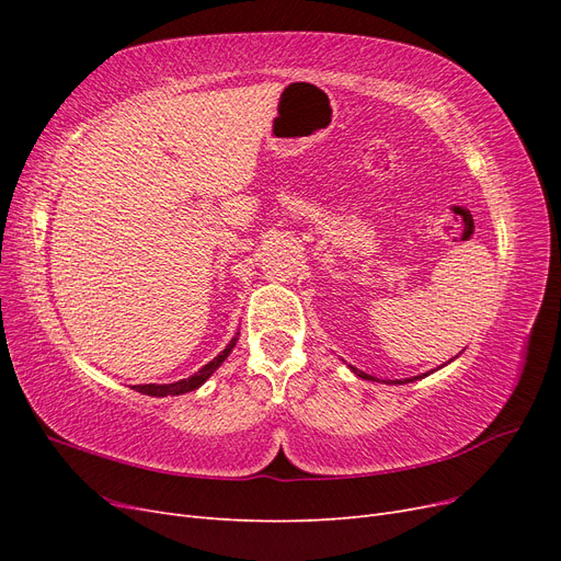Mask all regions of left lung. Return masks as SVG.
I'll use <instances>...</instances> for the list:
<instances>
[{
	"label": "left lung",
	"instance_id": "8db88e82",
	"mask_svg": "<svg viewBox=\"0 0 561 561\" xmlns=\"http://www.w3.org/2000/svg\"><path fill=\"white\" fill-rule=\"evenodd\" d=\"M463 351H466V348H461V351H458L456 355H451V358H449L447 363H443V365H437L435 369L426 371V375H419V377H412V379H396V381H390V379H386V381H381V379H377V377H371V375H367V371H360V369H355L353 365H348V369L353 371V375H355V377H360V379H365V381H377V383H390V386H398V383H400V386H402V383H412V381H419V379H426L428 375H435V371H437V369H443V367L451 365V363H454V360L458 358V355H461Z\"/></svg>",
	"mask_w": 561,
	"mask_h": 561
}]
</instances>
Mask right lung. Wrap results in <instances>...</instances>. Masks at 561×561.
I'll list each match as a JSON object with an SVG mask.
<instances>
[{
  "label": "right lung",
  "instance_id": "1",
  "mask_svg": "<svg viewBox=\"0 0 561 561\" xmlns=\"http://www.w3.org/2000/svg\"><path fill=\"white\" fill-rule=\"evenodd\" d=\"M239 334L241 332H236V336L231 339L229 346L222 353H219L213 363H208L201 371H196L194 377L175 381V383H165V386H154V383L138 386V390H140L142 396H151V398H168V396L175 398V396H184V393H192V390H198L203 383H206L215 375V371L219 369V365H222L229 358V353L236 348V342H239Z\"/></svg>",
  "mask_w": 561,
  "mask_h": 561
}]
</instances>
